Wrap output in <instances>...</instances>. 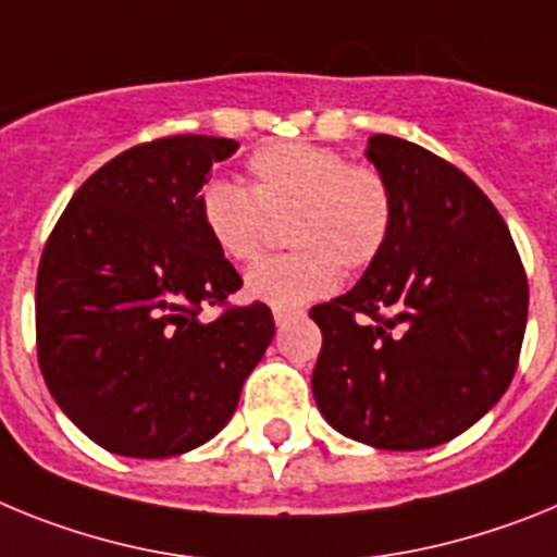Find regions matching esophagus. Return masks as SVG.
<instances>
[{"label":"esophagus","mask_w":557,"mask_h":557,"mask_svg":"<svg viewBox=\"0 0 557 557\" xmlns=\"http://www.w3.org/2000/svg\"><path fill=\"white\" fill-rule=\"evenodd\" d=\"M299 317H302V311H274V325L285 327L288 322H294V319Z\"/></svg>","instance_id":"34e87169"}]
</instances>
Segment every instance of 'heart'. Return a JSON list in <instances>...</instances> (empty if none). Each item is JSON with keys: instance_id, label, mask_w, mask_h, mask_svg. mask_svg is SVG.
I'll return each mask as SVG.
<instances>
[{"instance_id": "b5f03b06", "label": "heart", "mask_w": 557, "mask_h": 557, "mask_svg": "<svg viewBox=\"0 0 557 557\" xmlns=\"http://www.w3.org/2000/svg\"><path fill=\"white\" fill-rule=\"evenodd\" d=\"M249 187L212 178L198 212L224 258H258L265 215L294 210L288 244L297 251L265 258L244 277V297L274 311H297L336 292L342 272L379 258L393 230V190L375 168L350 164L342 151L317 143H274L246 162Z\"/></svg>"}]
</instances>
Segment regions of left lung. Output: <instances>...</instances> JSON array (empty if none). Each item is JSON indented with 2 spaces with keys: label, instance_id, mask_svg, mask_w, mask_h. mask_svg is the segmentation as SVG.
I'll return each mask as SVG.
<instances>
[{
  "label": "left lung",
  "instance_id": "obj_1",
  "mask_svg": "<svg viewBox=\"0 0 557 557\" xmlns=\"http://www.w3.org/2000/svg\"><path fill=\"white\" fill-rule=\"evenodd\" d=\"M364 157L393 190V230L359 283L311 311V389L345 437L420 451L471 429L510 386L527 274L491 198L454 164L389 134Z\"/></svg>",
  "mask_w": 557,
  "mask_h": 557
}]
</instances>
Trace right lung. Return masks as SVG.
Masks as SVG:
<instances>
[{
	"instance_id": "1",
	"label": "right lung",
	"mask_w": 557,
	"mask_h": 557,
	"mask_svg": "<svg viewBox=\"0 0 557 557\" xmlns=\"http://www.w3.org/2000/svg\"><path fill=\"white\" fill-rule=\"evenodd\" d=\"M226 137L153 139L86 178L58 219L36 280L38 364L61 412L120 457L205 446L238 409L274 338L260 302L221 306L244 280L198 212Z\"/></svg>"
}]
</instances>
